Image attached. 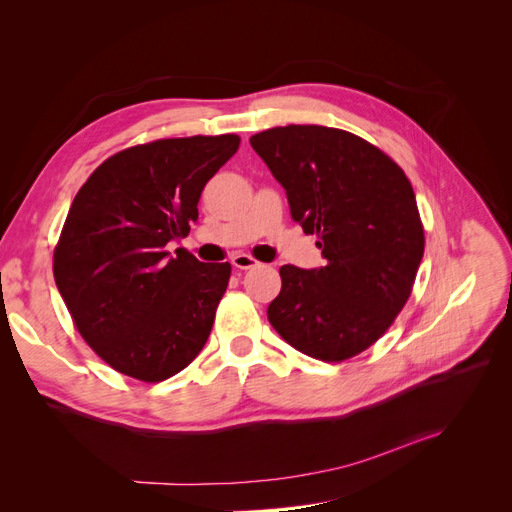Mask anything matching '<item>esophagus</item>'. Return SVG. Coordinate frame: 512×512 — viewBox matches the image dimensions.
Segmentation results:
<instances>
[{"label": "esophagus", "mask_w": 512, "mask_h": 512, "mask_svg": "<svg viewBox=\"0 0 512 512\" xmlns=\"http://www.w3.org/2000/svg\"><path fill=\"white\" fill-rule=\"evenodd\" d=\"M260 262L256 258H252L250 254H237L235 258H232V267L235 269H241V271H247V269H254L258 267Z\"/></svg>", "instance_id": "34e87169"}]
</instances>
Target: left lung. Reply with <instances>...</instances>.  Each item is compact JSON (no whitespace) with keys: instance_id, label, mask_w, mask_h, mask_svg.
<instances>
[{"instance_id":"8db88e82","label":"left lung","mask_w":512,"mask_h":512,"mask_svg":"<svg viewBox=\"0 0 512 512\" xmlns=\"http://www.w3.org/2000/svg\"><path fill=\"white\" fill-rule=\"evenodd\" d=\"M250 145L324 258L318 269H280L269 322L299 352L346 361L384 335L412 292L425 250L412 185L386 153L346 130L271 128Z\"/></svg>"}]
</instances>
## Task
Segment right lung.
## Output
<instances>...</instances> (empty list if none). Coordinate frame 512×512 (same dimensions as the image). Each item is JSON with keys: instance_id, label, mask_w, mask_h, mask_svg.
Listing matches in <instances>:
<instances>
[{"instance_id": "right-lung-1", "label": "right lung", "mask_w": 512, "mask_h": 512, "mask_svg": "<svg viewBox=\"0 0 512 512\" xmlns=\"http://www.w3.org/2000/svg\"><path fill=\"white\" fill-rule=\"evenodd\" d=\"M239 136L164 138L115 153L74 196L53 256L57 290L85 342L119 374L160 382L207 344L228 262L166 243L198 220L207 181Z\"/></svg>"}]
</instances>
